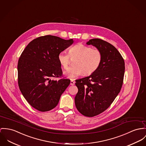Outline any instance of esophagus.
<instances>
[{
	"mask_svg": "<svg viewBox=\"0 0 146 146\" xmlns=\"http://www.w3.org/2000/svg\"><path fill=\"white\" fill-rule=\"evenodd\" d=\"M70 85H72V86H73V85H74V84H75V82L73 81V80H70Z\"/></svg>",
	"mask_w": 146,
	"mask_h": 146,
	"instance_id": "1",
	"label": "esophagus"
}]
</instances>
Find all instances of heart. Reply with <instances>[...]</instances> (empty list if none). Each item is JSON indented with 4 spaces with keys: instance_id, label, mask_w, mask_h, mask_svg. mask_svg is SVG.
Masks as SVG:
<instances>
[{
    "instance_id": "obj_1",
    "label": "heart",
    "mask_w": 146,
    "mask_h": 146,
    "mask_svg": "<svg viewBox=\"0 0 146 146\" xmlns=\"http://www.w3.org/2000/svg\"><path fill=\"white\" fill-rule=\"evenodd\" d=\"M70 56L76 59L74 60V66L68 68L64 74L72 80L77 78L83 73L89 76L94 73L100 67L103 58L99 49L79 44L72 46L69 49V54L65 52H61L58 54V62L64 69L68 66Z\"/></svg>"
}]
</instances>
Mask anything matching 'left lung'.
Segmentation results:
<instances>
[{"label": "left lung", "mask_w": 146, "mask_h": 146, "mask_svg": "<svg viewBox=\"0 0 146 146\" xmlns=\"http://www.w3.org/2000/svg\"><path fill=\"white\" fill-rule=\"evenodd\" d=\"M86 44L101 50L103 56L101 66L94 73L76 80L78 90L74 99L76 108L83 115L90 117L106 111L118 96L125 67L122 56L110 43L96 38Z\"/></svg>", "instance_id": "1"}]
</instances>
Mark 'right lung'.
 <instances>
[{"instance_id": "obj_1", "label": "right lung", "mask_w": 146, "mask_h": 146, "mask_svg": "<svg viewBox=\"0 0 146 146\" xmlns=\"http://www.w3.org/2000/svg\"><path fill=\"white\" fill-rule=\"evenodd\" d=\"M73 42L48 35L34 39L23 50L18 63V86L35 109L46 112L55 108L69 85V79L52 78L62 76L58 55Z\"/></svg>"}]
</instances>
